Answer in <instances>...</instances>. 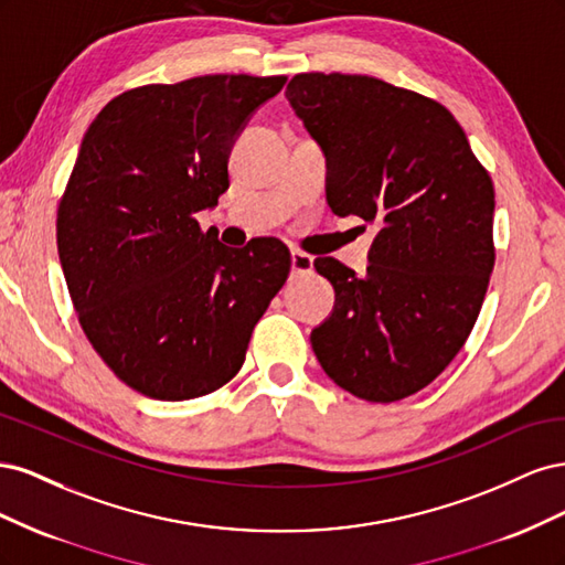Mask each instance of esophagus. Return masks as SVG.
Masks as SVG:
<instances>
[{
    "label": "esophagus",
    "mask_w": 565,
    "mask_h": 565,
    "mask_svg": "<svg viewBox=\"0 0 565 565\" xmlns=\"http://www.w3.org/2000/svg\"><path fill=\"white\" fill-rule=\"evenodd\" d=\"M313 270V256L301 249H292V273H311Z\"/></svg>",
    "instance_id": "1"
}]
</instances>
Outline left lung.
<instances>
[{"mask_svg":"<svg viewBox=\"0 0 565 565\" xmlns=\"http://www.w3.org/2000/svg\"><path fill=\"white\" fill-rule=\"evenodd\" d=\"M287 100L328 158V204L377 226L363 278L318 256L332 316L311 332L328 377L370 403L429 386L465 347L494 266V188L452 113L403 87L301 73Z\"/></svg>","mask_w":565,"mask_h":565,"instance_id":"8db88e82","label":"left lung"}]
</instances>
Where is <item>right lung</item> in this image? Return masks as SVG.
Segmentation results:
<instances>
[{
    "instance_id": "right-lung-1",
    "label": "right lung",
    "mask_w": 565,
    "mask_h": 565,
    "mask_svg": "<svg viewBox=\"0 0 565 565\" xmlns=\"http://www.w3.org/2000/svg\"><path fill=\"white\" fill-rule=\"evenodd\" d=\"M285 82L143 84L84 134L56 216L63 276L94 351L148 398L188 401L228 384L289 276L278 237L233 249L195 218L228 191L237 131Z\"/></svg>"
}]
</instances>
